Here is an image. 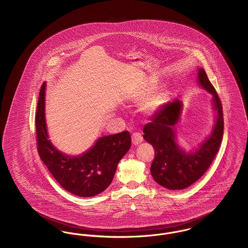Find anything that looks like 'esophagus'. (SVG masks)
I'll return each mask as SVG.
<instances>
[{"label":"esophagus","instance_id":"esophagus-1","mask_svg":"<svg viewBox=\"0 0 248 248\" xmlns=\"http://www.w3.org/2000/svg\"><path fill=\"white\" fill-rule=\"evenodd\" d=\"M143 141L141 134L140 132H136L132 135V143L134 145H139Z\"/></svg>","mask_w":248,"mask_h":248}]
</instances>
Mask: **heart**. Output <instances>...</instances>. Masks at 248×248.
Returning a JSON list of instances; mask_svg holds the SVG:
<instances>
[{
	"instance_id": "1",
	"label": "heart",
	"mask_w": 248,
	"mask_h": 248,
	"mask_svg": "<svg viewBox=\"0 0 248 248\" xmlns=\"http://www.w3.org/2000/svg\"><path fill=\"white\" fill-rule=\"evenodd\" d=\"M155 88V84L153 83H146L142 86L140 90L136 94L137 99L142 100L147 95L152 93V91ZM165 98V92H159L149 96L143 103V109L147 112H152L155 110L158 107L160 106Z\"/></svg>"
}]
</instances>
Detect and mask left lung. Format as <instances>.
<instances>
[{"instance_id":"1","label":"left lung","mask_w":248,"mask_h":248,"mask_svg":"<svg viewBox=\"0 0 248 248\" xmlns=\"http://www.w3.org/2000/svg\"><path fill=\"white\" fill-rule=\"evenodd\" d=\"M201 85L214 96V108L217 111L211 136L201 145L196 153L186 154L175 140L174 125L177 124L182 108L180 100L166 103L143 128V138L155 150L151 173L154 180L170 189H182L196 182L209 168L217 154L224 130L222 104L215 87L203 69L198 72Z\"/></svg>"}]
</instances>
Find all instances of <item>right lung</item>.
I'll list each match as a JSON object with an SVG mask.
<instances>
[{
	"label": "right lung",
	"mask_w": 248,
	"mask_h": 248,
	"mask_svg": "<svg viewBox=\"0 0 248 248\" xmlns=\"http://www.w3.org/2000/svg\"><path fill=\"white\" fill-rule=\"evenodd\" d=\"M46 83L41 86L36 109L37 151L43 163L62 188L82 197H92L110 185L119 161L131 147L128 131L100 138L81 156L59 152L48 140L45 119Z\"/></svg>",
	"instance_id": "1"
}]
</instances>
